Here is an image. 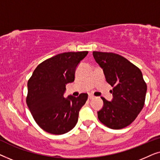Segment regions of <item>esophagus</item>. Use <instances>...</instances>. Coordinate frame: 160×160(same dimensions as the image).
Returning <instances> with one entry per match:
<instances>
[{
    "label": "esophagus",
    "mask_w": 160,
    "mask_h": 160,
    "mask_svg": "<svg viewBox=\"0 0 160 160\" xmlns=\"http://www.w3.org/2000/svg\"><path fill=\"white\" fill-rule=\"evenodd\" d=\"M94 98H95V97H94V95H89V96H88V98H89V100L93 99Z\"/></svg>",
    "instance_id": "obj_1"
}]
</instances>
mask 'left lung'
<instances>
[{
    "label": "left lung",
    "mask_w": 160,
    "mask_h": 160,
    "mask_svg": "<svg viewBox=\"0 0 160 160\" xmlns=\"http://www.w3.org/2000/svg\"><path fill=\"white\" fill-rule=\"evenodd\" d=\"M96 62L103 71L106 82L113 87L111 101L101 98L103 106L98 119L113 130L130 125L143 108L147 86L138 68L119 54L93 52Z\"/></svg>",
    "instance_id": "left-lung-1"
}]
</instances>
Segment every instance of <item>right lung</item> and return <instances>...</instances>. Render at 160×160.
I'll return each mask as SVG.
<instances>
[{"label": "right lung", "instance_id": "1", "mask_svg": "<svg viewBox=\"0 0 160 160\" xmlns=\"http://www.w3.org/2000/svg\"><path fill=\"white\" fill-rule=\"evenodd\" d=\"M87 54L84 51L57 54L39 64L28 80L27 105L35 121L46 132L65 134L77 123L88 95L65 98L64 93L66 84L73 82L76 68Z\"/></svg>", "mask_w": 160, "mask_h": 160}]
</instances>
